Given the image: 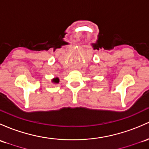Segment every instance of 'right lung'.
Here are the masks:
<instances>
[{
	"label": "right lung",
	"mask_w": 149,
	"mask_h": 149,
	"mask_svg": "<svg viewBox=\"0 0 149 149\" xmlns=\"http://www.w3.org/2000/svg\"><path fill=\"white\" fill-rule=\"evenodd\" d=\"M59 81H60V79L58 77H55L52 79V82L54 84H58Z\"/></svg>",
	"instance_id": "right-lung-1"
}]
</instances>
